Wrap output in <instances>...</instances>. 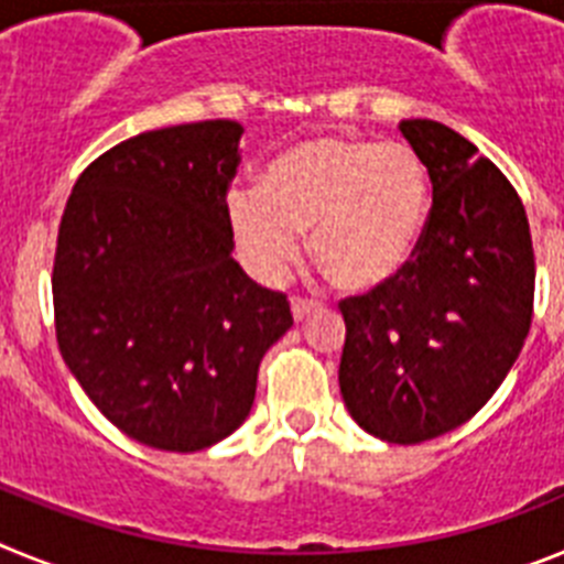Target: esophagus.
I'll return each mask as SVG.
<instances>
[{"mask_svg":"<svg viewBox=\"0 0 564 564\" xmlns=\"http://www.w3.org/2000/svg\"><path fill=\"white\" fill-rule=\"evenodd\" d=\"M313 311H316V302H311V299H299V296L291 299V313L296 322H305Z\"/></svg>","mask_w":564,"mask_h":564,"instance_id":"obj_1","label":"esophagus"}]
</instances>
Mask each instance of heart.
I'll return each instance as SVG.
<instances>
[{"instance_id":"obj_1","label":"heart","mask_w":564,"mask_h":564,"mask_svg":"<svg viewBox=\"0 0 564 564\" xmlns=\"http://www.w3.org/2000/svg\"><path fill=\"white\" fill-rule=\"evenodd\" d=\"M426 166L406 143L313 134L268 161L259 188L228 194V223L253 271L282 279L311 231V257L341 291L387 285L430 223Z\"/></svg>"}]
</instances>
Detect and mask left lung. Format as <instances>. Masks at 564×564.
<instances>
[{
    "mask_svg": "<svg viewBox=\"0 0 564 564\" xmlns=\"http://www.w3.org/2000/svg\"><path fill=\"white\" fill-rule=\"evenodd\" d=\"M432 181L430 223L392 282L341 299L338 387L364 432L423 443L486 406L534 316V246L520 194L455 129L398 123Z\"/></svg>",
    "mask_w": 564,
    "mask_h": 564,
    "instance_id": "obj_1",
    "label": "left lung"
}]
</instances>
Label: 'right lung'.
<instances>
[{
    "label": "right lung",
    "instance_id": "add662e5",
    "mask_svg": "<svg viewBox=\"0 0 564 564\" xmlns=\"http://www.w3.org/2000/svg\"><path fill=\"white\" fill-rule=\"evenodd\" d=\"M237 121L134 134L89 163L62 214L53 311L64 364L132 441L200 452L239 430L285 293L234 262Z\"/></svg>",
    "mask_w": 564,
    "mask_h": 564
}]
</instances>
